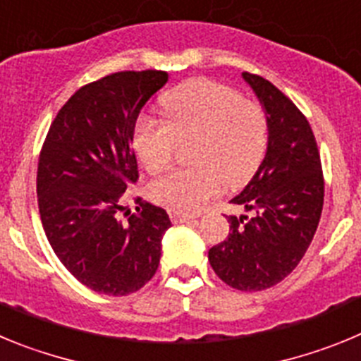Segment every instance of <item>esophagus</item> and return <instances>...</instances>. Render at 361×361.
<instances>
[{"label": "esophagus", "instance_id": "34e87169", "mask_svg": "<svg viewBox=\"0 0 361 361\" xmlns=\"http://www.w3.org/2000/svg\"><path fill=\"white\" fill-rule=\"evenodd\" d=\"M197 216L195 215H190V213H177L173 212L171 213V222L173 224H183V222H193Z\"/></svg>", "mask_w": 361, "mask_h": 361}]
</instances>
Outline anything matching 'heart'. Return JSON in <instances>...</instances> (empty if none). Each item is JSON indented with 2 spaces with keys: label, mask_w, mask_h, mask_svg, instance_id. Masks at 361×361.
Masks as SVG:
<instances>
[{
  "label": "heart",
  "mask_w": 361,
  "mask_h": 361,
  "mask_svg": "<svg viewBox=\"0 0 361 361\" xmlns=\"http://www.w3.org/2000/svg\"><path fill=\"white\" fill-rule=\"evenodd\" d=\"M166 119L145 116L135 124L133 148L152 175L173 164L180 142L195 166L152 184V199L177 213H195L222 186L251 180L266 157L269 121L264 106L212 79L184 82L162 97Z\"/></svg>",
  "instance_id": "b5f03b06"
}]
</instances>
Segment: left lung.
<instances>
[{
	"label": "left lung",
	"instance_id": "obj_1",
	"mask_svg": "<svg viewBox=\"0 0 361 361\" xmlns=\"http://www.w3.org/2000/svg\"><path fill=\"white\" fill-rule=\"evenodd\" d=\"M242 75L267 114L269 145L251 183L233 199L255 215L228 216V238L208 258L233 289L262 291L291 275L312 242L324 208V171L307 117L273 82Z\"/></svg>",
	"mask_w": 361,
	"mask_h": 361
}]
</instances>
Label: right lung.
I'll list each match as a JSON object with an SVG mask.
<instances>
[{
  "label": "right lung",
  "instance_id": "obj_1",
  "mask_svg": "<svg viewBox=\"0 0 361 361\" xmlns=\"http://www.w3.org/2000/svg\"><path fill=\"white\" fill-rule=\"evenodd\" d=\"M162 70L116 72L81 86L57 111L37 162V206L54 253L82 286L124 296L152 280L170 228L162 208L126 197L139 180L132 148Z\"/></svg>",
  "mask_w": 361,
  "mask_h": 361
}]
</instances>
